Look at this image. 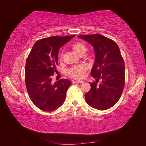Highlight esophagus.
Returning a JSON list of instances; mask_svg holds the SVG:
<instances>
[{"instance_id":"1","label":"esophagus","mask_w":146,"mask_h":146,"mask_svg":"<svg viewBox=\"0 0 146 146\" xmlns=\"http://www.w3.org/2000/svg\"><path fill=\"white\" fill-rule=\"evenodd\" d=\"M72 83H83V81H80V80H76V81L72 80Z\"/></svg>"}]
</instances>
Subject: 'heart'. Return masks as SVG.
Segmentation results:
<instances>
[{
  "instance_id": "obj_1",
  "label": "heart",
  "mask_w": 146,
  "mask_h": 146,
  "mask_svg": "<svg viewBox=\"0 0 146 146\" xmlns=\"http://www.w3.org/2000/svg\"><path fill=\"white\" fill-rule=\"evenodd\" d=\"M72 48L73 50L78 55L82 54V53H85L87 49L86 46L80 42L74 43L72 46ZM86 70V69L85 66H78L70 68L68 70V73L69 76L74 78L82 79L85 76Z\"/></svg>"
}]
</instances>
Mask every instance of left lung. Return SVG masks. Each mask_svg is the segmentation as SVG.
Instances as JSON below:
<instances>
[{"label":"left lung","mask_w":146,"mask_h":146,"mask_svg":"<svg viewBox=\"0 0 146 146\" xmlns=\"http://www.w3.org/2000/svg\"><path fill=\"white\" fill-rule=\"evenodd\" d=\"M78 37L90 42L95 51L91 75L96 80L90 83L91 90L85 94L86 103L99 110L111 108L120 99L125 86V64L120 49L113 40L100 34Z\"/></svg>","instance_id":"8db88e82"}]
</instances>
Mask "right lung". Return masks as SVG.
Returning a JSON list of instances; mask_svg holds the SVG:
<instances>
[{"label":"right lung","mask_w":146,"mask_h":146,"mask_svg":"<svg viewBox=\"0 0 146 146\" xmlns=\"http://www.w3.org/2000/svg\"><path fill=\"white\" fill-rule=\"evenodd\" d=\"M74 36H54L39 39L27 57L25 69L26 88L32 102L43 111H54L65 100L71 82L63 78L52 83V77L57 72L60 48Z\"/></svg>","instance_id":"right-lung-1"}]
</instances>
